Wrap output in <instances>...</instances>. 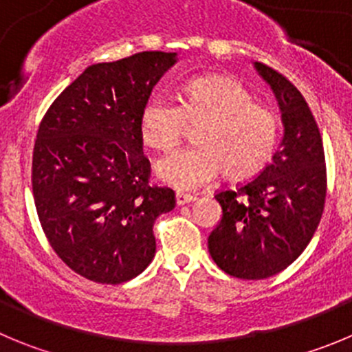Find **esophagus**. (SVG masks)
Wrapping results in <instances>:
<instances>
[{
	"instance_id": "esophagus-1",
	"label": "esophagus",
	"mask_w": 352,
	"mask_h": 352,
	"mask_svg": "<svg viewBox=\"0 0 352 352\" xmlns=\"http://www.w3.org/2000/svg\"><path fill=\"white\" fill-rule=\"evenodd\" d=\"M195 199L196 198L192 195H184V192H177V195H175V201H177V205H179V206L187 205V203H192Z\"/></svg>"
}]
</instances>
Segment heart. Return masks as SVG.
I'll list each match as a JSON object with an SVG mask.
<instances>
[{
	"label": "heart",
	"mask_w": 352,
	"mask_h": 352,
	"mask_svg": "<svg viewBox=\"0 0 352 352\" xmlns=\"http://www.w3.org/2000/svg\"><path fill=\"white\" fill-rule=\"evenodd\" d=\"M187 126H198L196 146L172 151L156 163L157 179L179 191L198 189L222 170L236 180L258 175L274 156L280 137L274 111L228 76L195 78L180 88L179 104L154 95L140 111V137L156 151L172 149Z\"/></svg>",
	"instance_id": "heart-1"
}]
</instances>
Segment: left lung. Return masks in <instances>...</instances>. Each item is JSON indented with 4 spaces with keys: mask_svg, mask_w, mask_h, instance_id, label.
I'll use <instances>...</instances> for the list:
<instances>
[{
    "mask_svg": "<svg viewBox=\"0 0 352 352\" xmlns=\"http://www.w3.org/2000/svg\"><path fill=\"white\" fill-rule=\"evenodd\" d=\"M281 109L280 149L257 177L221 189V224L208 236L215 264L239 280H265L287 269L309 245L327 198L320 128L300 91L276 69L255 62Z\"/></svg>",
    "mask_w": 352,
    "mask_h": 352,
    "instance_id": "obj_1",
    "label": "left lung"
}]
</instances>
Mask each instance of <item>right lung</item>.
Segmentation results:
<instances>
[{
	"label": "right lung",
	"instance_id": "add662e5",
	"mask_svg": "<svg viewBox=\"0 0 352 352\" xmlns=\"http://www.w3.org/2000/svg\"><path fill=\"white\" fill-rule=\"evenodd\" d=\"M177 54L140 52L85 69L48 107L32 151V196L48 243L87 280L120 285L156 254L154 222L175 192L151 186L139 118Z\"/></svg>",
	"mask_w": 352,
	"mask_h": 352
}]
</instances>
